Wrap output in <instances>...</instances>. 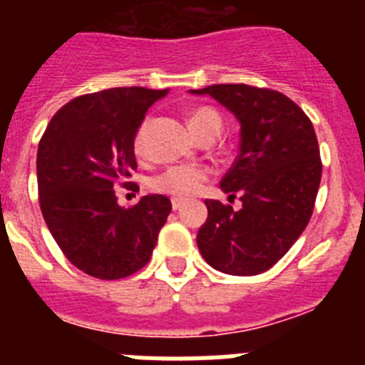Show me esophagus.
Masks as SVG:
<instances>
[{
  "label": "esophagus",
  "mask_w": 365,
  "mask_h": 365,
  "mask_svg": "<svg viewBox=\"0 0 365 365\" xmlns=\"http://www.w3.org/2000/svg\"><path fill=\"white\" fill-rule=\"evenodd\" d=\"M185 206V201L182 199H172V208L173 210H180Z\"/></svg>",
  "instance_id": "esophagus-1"
}]
</instances>
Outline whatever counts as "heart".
Masks as SVG:
<instances>
[{
  "instance_id": "b5f03b06",
  "label": "heart",
  "mask_w": 365,
  "mask_h": 365,
  "mask_svg": "<svg viewBox=\"0 0 365 365\" xmlns=\"http://www.w3.org/2000/svg\"><path fill=\"white\" fill-rule=\"evenodd\" d=\"M148 125L150 122L144 120L143 124L138 125L137 133H135V150H140L144 144V137H146ZM190 128H192L195 137H201L210 131H219L221 133L222 122L217 111L212 108H202L193 109L190 115ZM208 179V170L195 164H175V166L166 168L164 172L157 173L151 179V188L159 193H166L175 199H186L193 193H197L199 188L206 182Z\"/></svg>"
}]
</instances>
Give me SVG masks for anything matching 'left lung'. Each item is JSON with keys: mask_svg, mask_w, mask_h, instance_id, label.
<instances>
[{"mask_svg": "<svg viewBox=\"0 0 365 365\" xmlns=\"http://www.w3.org/2000/svg\"><path fill=\"white\" fill-rule=\"evenodd\" d=\"M210 95L241 124L240 155L221 188L240 195V210L206 199L208 217L197 247L208 265L232 276H254L289 252L314 210L322 159L311 118L283 93L247 83L192 89Z\"/></svg>", "mask_w": 365, "mask_h": 365, "instance_id": "left-lung-1", "label": "left lung"}]
</instances>
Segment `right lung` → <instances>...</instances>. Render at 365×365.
Returning <instances> with one entry per match:
<instances>
[{"mask_svg":"<svg viewBox=\"0 0 365 365\" xmlns=\"http://www.w3.org/2000/svg\"><path fill=\"white\" fill-rule=\"evenodd\" d=\"M166 89L113 87L67 102L38 144V195L47 228L76 269L120 279L150 261L172 212L166 195H144L122 208L115 186L131 185L133 140L148 108Z\"/></svg>","mask_w":365,"mask_h":365,"instance_id":"right-lung-1","label":"right lung"}]
</instances>
